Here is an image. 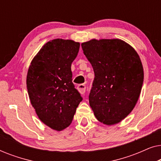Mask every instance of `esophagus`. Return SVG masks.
Instances as JSON below:
<instances>
[{"label": "esophagus", "mask_w": 161, "mask_h": 161, "mask_svg": "<svg viewBox=\"0 0 161 161\" xmlns=\"http://www.w3.org/2000/svg\"><path fill=\"white\" fill-rule=\"evenodd\" d=\"M78 89L81 94H83L86 92V86L84 84L78 85Z\"/></svg>", "instance_id": "esophagus-1"}]
</instances>
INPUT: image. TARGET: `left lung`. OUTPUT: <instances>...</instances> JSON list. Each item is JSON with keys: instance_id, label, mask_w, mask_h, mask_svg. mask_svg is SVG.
I'll list each match as a JSON object with an SVG mask.
<instances>
[{"instance_id": "left-lung-1", "label": "left lung", "mask_w": 161, "mask_h": 161, "mask_svg": "<svg viewBox=\"0 0 161 161\" xmlns=\"http://www.w3.org/2000/svg\"><path fill=\"white\" fill-rule=\"evenodd\" d=\"M81 47L94 72L90 106L100 122L116 124L130 113L139 97L144 81L139 56L117 39H92Z\"/></svg>"}]
</instances>
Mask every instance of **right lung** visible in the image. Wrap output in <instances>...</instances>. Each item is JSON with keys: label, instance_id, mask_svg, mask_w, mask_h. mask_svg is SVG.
I'll use <instances>...</instances> for the list:
<instances>
[{"label": "right lung", "instance_id": "add662e5", "mask_svg": "<svg viewBox=\"0 0 161 161\" xmlns=\"http://www.w3.org/2000/svg\"><path fill=\"white\" fill-rule=\"evenodd\" d=\"M80 44L57 39L48 42L33 59L27 75L32 106L43 123L60 131L71 124L83 100L72 83L71 65Z\"/></svg>", "mask_w": 161, "mask_h": 161}]
</instances>
